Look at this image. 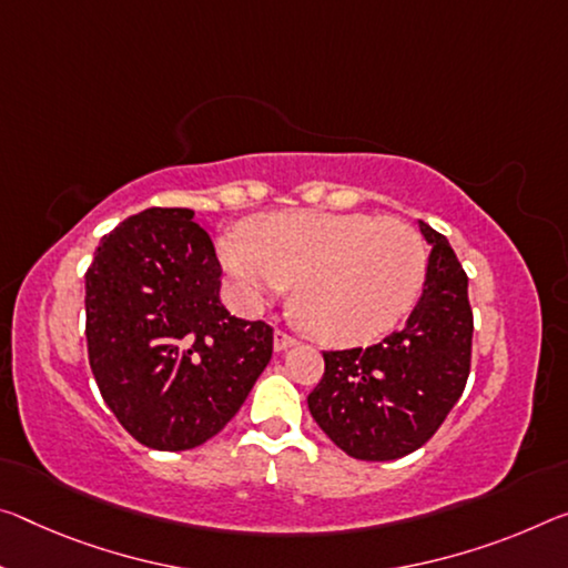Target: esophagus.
Masks as SVG:
<instances>
[{
  "label": "esophagus",
  "instance_id": "1",
  "mask_svg": "<svg viewBox=\"0 0 568 568\" xmlns=\"http://www.w3.org/2000/svg\"><path fill=\"white\" fill-rule=\"evenodd\" d=\"M295 344H298V341H295L293 336H287V333H283V331H275L273 333V348L277 351V354H281V351L293 348Z\"/></svg>",
  "mask_w": 568,
  "mask_h": 568
}]
</instances>
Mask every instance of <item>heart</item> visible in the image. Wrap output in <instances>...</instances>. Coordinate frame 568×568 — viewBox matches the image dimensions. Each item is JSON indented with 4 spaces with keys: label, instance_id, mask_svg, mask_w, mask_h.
I'll list each match as a JSON object with an SVG mask.
<instances>
[{
    "label": "heart",
    "instance_id": "1",
    "mask_svg": "<svg viewBox=\"0 0 568 568\" xmlns=\"http://www.w3.org/2000/svg\"><path fill=\"white\" fill-rule=\"evenodd\" d=\"M245 232H224L214 242L237 301L263 311L295 285V318L321 344L364 346L382 338L425 285V242L397 217L285 210L252 217Z\"/></svg>",
    "mask_w": 568,
    "mask_h": 568
}]
</instances>
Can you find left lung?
<instances>
[{"mask_svg":"<svg viewBox=\"0 0 568 568\" xmlns=\"http://www.w3.org/2000/svg\"><path fill=\"white\" fill-rule=\"evenodd\" d=\"M429 245L422 295L404 328L368 348L326 351L308 409L333 445L386 463L419 449L443 425L470 374L467 275L447 237L417 220Z\"/></svg>","mask_w":568,"mask_h":568,"instance_id":"left-lung-1","label":"left lung"}]
</instances>
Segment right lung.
<instances>
[{"label": "right lung", "mask_w": 568, "mask_h": 568, "mask_svg": "<svg viewBox=\"0 0 568 568\" xmlns=\"http://www.w3.org/2000/svg\"><path fill=\"white\" fill-rule=\"evenodd\" d=\"M192 210L151 206L101 240L85 273L88 358L133 439L179 453L235 417L273 356V328L230 316Z\"/></svg>", "instance_id": "1"}]
</instances>
